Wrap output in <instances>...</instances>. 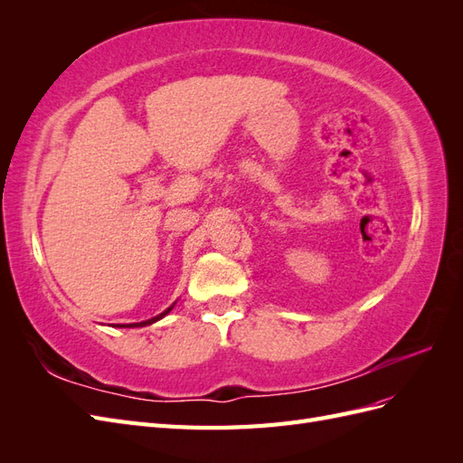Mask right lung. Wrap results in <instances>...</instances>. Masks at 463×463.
<instances>
[{
  "instance_id": "right-lung-1",
  "label": "right lung",
  "mask_w": 463,
  "mask_h": 463,
  "mask_svg": "<svg viewBox=\"0 0 463 463\" xmlns=\"http://www.w3.org/2000/svg\"><path fill=\"white\" fill-rule=\"evenodd\" d=\"M174 305H175V303H174ZM174 305H172V307H167V309H165L164 313H160V315H156V317H152V318H148V320L135 322V325H118V326H119V328H138V326H148V325H152V322H156V320L164 318L167 313H170V311L174 309Z\"/></svg>"
}]
</instances>
